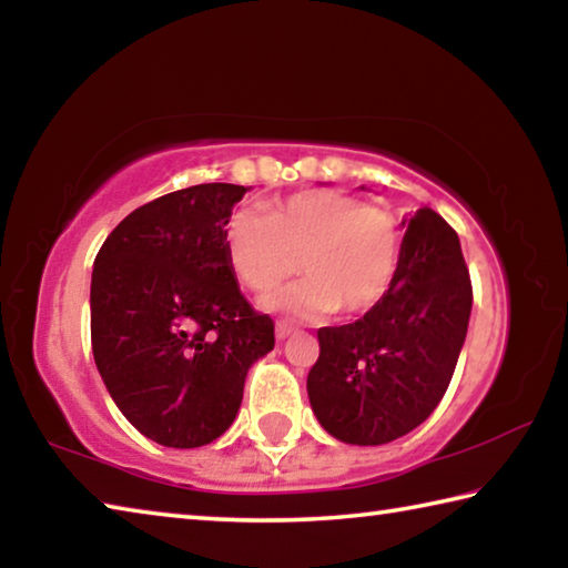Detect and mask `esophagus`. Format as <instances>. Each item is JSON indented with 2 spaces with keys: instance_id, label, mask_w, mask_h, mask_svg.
<instances>
[{
  "instance_id": "34e87169",
  "label": "esophagus",
  "mask_w": 568,
  "mask_h": 568,
  "mask_svg": "<svg viewBox=\"0 0 568 568\" xmlns=\"http://www.w3.org/2000/svg\"><path fill=\"white\" fill-rule=\"evenodd\" d=\"M293 333V323H287V321H277L275 323V335H277V341H283V338H287V335Z\"/></svg>"
}]
</instances>
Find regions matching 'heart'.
<instances>
[{
  "label": "heart",
  "instance_id": "obj_1",
  "mask_svg": "<svg viewBox=\"0 0 568 568\" xmlns=\"http://www.w3.org/2000/svg\"><path fill=\"white\" fill-rule=\"evenodd\" d=\"M230 271L245 287L267 293L297 271L305 277L263 297L271 311L315 321L341 307L361 315L396 283L403 227L396 213L331 190H305L257 213H235L225 230Z\"/></svg>",
  "mask_w": 568,
  "mask_h": 568
}]
</instances>
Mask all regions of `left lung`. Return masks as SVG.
<instances>
[{"label": "left lung", "instance_id": "1", "mask_svg": "<svg viewBox=\"0 0 568 568\" xmlns=\"http://www.w3.org/2000/svg\"><path fill=\"white\" fill-rule=\"evenodd\" d=\"M474 287L456 230L430 207L406 220L396 283L348 325L321 328L307 398L343 444L410 434L444 398L464 348Z\"/></svg>", "mask_w": 568, "mask_h": 568}]
</instances>
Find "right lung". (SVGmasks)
I'll list each match as a JSON object with an SVG mask.
<instances>
[{
  "mask_svg": "<svg viewBox=\"0 0 568 568\" xmlns=\"http://www.w3.org/2000/svg\"><path fill=\"white\" fill-rule=\"evenodd\" d=\"M247 187L205 182L130 213L92 271V353L112 400L170 448L213 444L235 420L247 368L275 323L240 293L225 225Z\"/></svg>",
  "mask_w": 568,
  "mask_h": 568,
  "instance_id": "add662e5",
  "label": "right lung"
}]
</instances>
